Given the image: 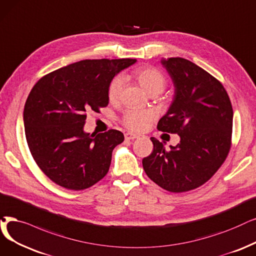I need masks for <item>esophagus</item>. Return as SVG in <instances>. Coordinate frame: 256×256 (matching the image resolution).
<instances>
[{
	"instance_id": "34e87169",
	"label": "esophagus",
	"mask_w": 256,
	"mask_h": 256,
	"mask_svg": "<svg viewBox=\"0 0 256 256\" xmlns=\"http://www.w3.org/2000/svg\"><path fill=\"white\" fill-rule=\"evenodd\" d=\"M138 138V136L131 134V132H127V134H125V138L128 140H136V138Z\"/></svg>"
}]
</instances>
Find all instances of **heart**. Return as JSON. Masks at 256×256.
Wrapping results in <instances>:
<instances>
[{
    "label": "heart",
    "mask_w": 256,
    "mask_h": 256,
    "mask_svg": "<svg viewBox=\"0 0 256 256\" xmlns=\"http://www.w3.org/2000/svg\"><path fill=\"white\" fill-rule=\"evenodd\" d=\"M134 76L147 92L150 94H158L162 92L167 85V78L160 70L156 67H142L134 71ZM124 84V78L116 76L111 80L108 89V98L111 103H116L120 100ZM154 118V112L150 109H128L122 122L126 128L132 131H142L148 128L151 120Z\"/></svg>",
    "instance_id": "1"
}]
</instances>
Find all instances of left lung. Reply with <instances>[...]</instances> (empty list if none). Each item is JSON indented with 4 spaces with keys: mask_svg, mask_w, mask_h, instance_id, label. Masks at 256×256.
Wrapping results in <instances>:
<instances>
[{
    "mask_svg": "<svg viewBox=\"0 0 256 256\" xmlns=\"http://www.w3.org/2000/svg\"><path fill=\"white\" fill-rule=\"evenodd\" d=\"M176 87L172 104L158 129L178 134L170 149L151 138L153 151L142 158L148 178L170 192L204 185L227 158L231 147L233 109L220 82L182 58L162 60Z\"/></svg>",
    "mask_w": 256,
    "mask_h": 256,
    "instance_id": "obj_1",
    "label": "left lung"
}]
</instances>
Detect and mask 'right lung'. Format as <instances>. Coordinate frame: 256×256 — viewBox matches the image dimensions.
Segmentation results:
<instances>
[{
  "mask_svg": "<svg viewBox=\"0 0 256 256\" xmlns=\"http://www.w3.org/2000/svg\"><path fill=\"white\" fill-rule=\"evenodd\" d=\"M136 62L80 60L44 76L30 91L24 107L27 144L36 165L56 185L84 190L107 174L112 150L124 134L114 129L86 134V112L108 105L112 78Z\"/></svg>",
  "mask_w": 256,
  "mask_h": 256,
  "instance_id": "obj_1",
  "label": "right lung"
}]
</instances>
